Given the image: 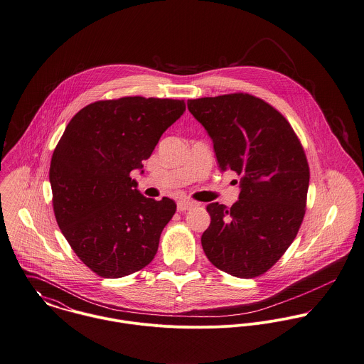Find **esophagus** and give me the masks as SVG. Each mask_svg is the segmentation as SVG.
<instances>
[{"instance_id": "esophagus-1", "label": "esophagus", "mask_w": 364, "mask_h": 364, "mask_svg": "<svg viewBox=\"0 0 364 364\" xmlns=\"http://www.w3.org/2000/svg\"><path fill=\"white\" fill-rule=\"evenodd\" d=\"M194 205H196V204H194L193 201H190V200H180V201L177 203V210H178V211H188V210H191Z\"/></svg>"}]
</instances>
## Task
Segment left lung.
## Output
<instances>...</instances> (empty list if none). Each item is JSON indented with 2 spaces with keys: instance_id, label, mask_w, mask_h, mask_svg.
Wrapping results in <instances>:
<instances>
[{
  "instance_id": "8db88e82",
  "label": "left lung",
  "mask_w": 364,
  "mask_h": 364,
  "mask_svg": "<svg viewBox=\"0 0 364 364\" xmlns=\"http://www.w3.org/2000/svg\"><path fill=\"white\" fill-rule=\"evenodd\" d=\"M187 107L213 139L220 171L240 177L236 204L207 205L211 223L203 249L230 276H262L286 253L305 215V151L289 121L255 95L204 97L188 100Z\"/></svg>"
}]
</instances>
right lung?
<instances>
[{"label":"right lung","mask_w":364,"mask_h":364,"mask_svg":"<svg viewBox=\"0 0 364 364\" xmlns=\"http://www.w3.org/2000/svg\"><path fill=\"white\" fill-rule=\"evenodd\" d=\"M184 111V100L122 97L88 104L66 127L49 170L53 211L95 274L119 279L153 260L176 203L144 197L131 171Z\"/></svg>","instance_id":"1"}]
</instances>
